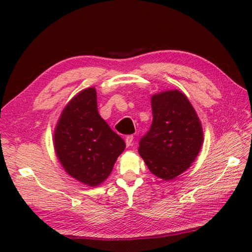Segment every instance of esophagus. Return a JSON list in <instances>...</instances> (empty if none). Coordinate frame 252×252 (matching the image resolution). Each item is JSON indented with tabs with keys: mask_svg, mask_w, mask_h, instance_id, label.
Returning <instances> with one entry per match:
<instances>
[{
	"mask_svg": "<svg viewBox=\"0 0 252 252\" xmlns=\"http://www.w3.org/2000/svg\"><path fill=\"white\" fill-rule=\"evenodd\" d=\"M126 144L127 147L132 145V144H133V136L132 135H129V136L126 137Z\"/></svg>",
	"mask_w": 252,
	"mask_h": 252,
	"instance_id": "1",
	"label": "esophagus"
}]
</instances>
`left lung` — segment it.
<instances>
[{
    "mask_svg": "<svg viewBox=\"0 0 252 252\" xmlns=\"http://www.w3.org/2000/svg\"><path fill=\"white\" fill-rule=\"evenodd\" d=\"M153 123L138 153L159 179L173 180L195 161L203 143L199 118L184 93L168 90L152 96Z\"/></svg>",
    "mask_w": 252,
    "mask_h": 252,
    "instance_id": "left-lung-1",
    "label": "left lung"
}]
</instances>
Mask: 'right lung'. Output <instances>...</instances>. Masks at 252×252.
Listing matches in <instances>:
<instances>
[{"label":"right lung","instance_id":"add662e5","mask_svg":"<svg viewBox=\"0 0 252 252\" xmlns=\"http://www.w3.org/2000/svg\"><path fill=\"white\" fill-rule=\"evenodd\" d=\"M95 88L79 92L65 106L54 130V148L63 168L91 187L108 178L126 143L97 110Z\"/></svg>","mask_w":252,"mask_h":252}]
</instances>
